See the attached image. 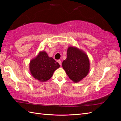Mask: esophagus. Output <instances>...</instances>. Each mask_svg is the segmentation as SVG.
<instances>
[{
	"label": "esophagus",
	"instance_id": "1",
	"mask_svg": "<svg viewBox=\"0 0 121 121\" xmlns=\"http://www.w3.org/2000/svg\"><path fill=\"white\" fill-rule=\"evenodd\" d=\"M57 63H58V64H59L60 65H61V61L60 60H57Z\"/></svg>",
	"mask_w": 121,
	"mask_h": 121
}]
</instances>
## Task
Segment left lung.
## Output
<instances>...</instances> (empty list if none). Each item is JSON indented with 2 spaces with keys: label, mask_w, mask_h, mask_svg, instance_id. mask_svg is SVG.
Masks as SVG:
<instances>
[{
  "label": "left lung",
  "mask_w": 121,
  "mask_h": 121,
  "mask_svg": "<svg viewBox=\"0 0 121 121\" xmlns=\"http://www.w3.org/2000/svg\"><path fill=\"white\" fill-rule=\"evenodd\" d=\"M69 78L74 83H78L88 74L90 61L87 54L77 47L69 46L67 57L62 63Z\"/></svg>",
  "instance_id": "1"
}]
</instances>
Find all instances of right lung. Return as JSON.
Here are the masks:
<instances>
[{
    "mask_svg": "<svg viewBox=\"0 0 121 121\" xmlns=\"http://www.w3.org/2000/svg\"><path fill=\"white\" fill-rule=\"evenodd\" d=\"M60 65L45 51H40L29 63V69L33 77L40 82H46L52 78Z\"/></svg>",
    "mask_w": 121,
    "mask_h": 121,
    "instance_id": "obj_1",
    "label": "right lung"
}]
</instances>
